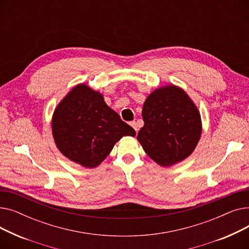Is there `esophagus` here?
Wrapping results in <instances>:
<instances>
[{"instance_id": "obj_1", "label": "esophagus", "mask_w": 249, "mask_h": 249, "mask_svg": "<svg viewBox=\"0 0 249 249\" xmlns=\"http://www.w3.org/2000/svg\"><path fill=\"white\" fill-rule=\"evenodd\" d=\"M130 125H131V126L133 127V129L135 130L136 133H137V131H138V125H137V122L132 121V122H130Z\"/></svg>"}]
</instances>
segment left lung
<instances>
[{
  "label": "left lung",
  "instance_id": "left-lung-1",
  "mask_svg": "<svg viewBox=\"0 0 249 249\" xmlns=\"http://www.w3.org/2000/svg\"><path fill=\"white\" fill-rule=\"evenodd\" d=\"M144 121L137 140L149 158L163 167L193 153L202 135L201 114L181 88L166 85L147 96L142 108Z\"/></svg>",
  "mask_w": 249,
  "mask_h": 249
}]
</instances>
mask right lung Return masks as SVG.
Returning <instances> with one entry per match:
<instances>
[{
    "instance_id": "right-lung-1",
    "label": "right lung",
    "mask_w": 249,
    "mask_h": 249,
    "mask_svg": "<svg viewBox=\"0 0 249 249\" xmlns=\"http://www.w3.org/2000/svg\"><path fill=\"white\" fill-rule=\"evenodd\" d=\"M51 130L65 158L88 168L100 165L123 136L136 135L105 103L103 94L84 83L74 86L59 102Z\"/></svg>"
}]
</instances>
